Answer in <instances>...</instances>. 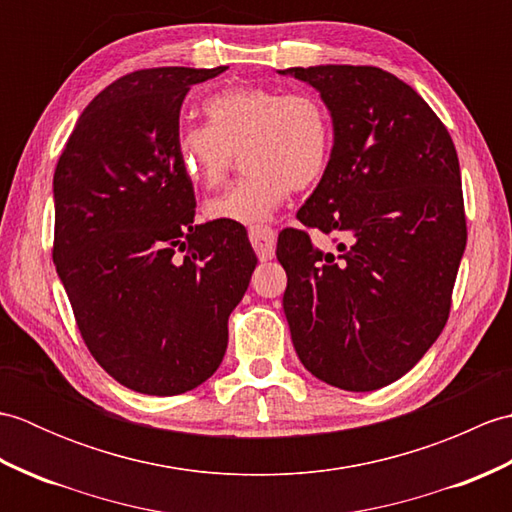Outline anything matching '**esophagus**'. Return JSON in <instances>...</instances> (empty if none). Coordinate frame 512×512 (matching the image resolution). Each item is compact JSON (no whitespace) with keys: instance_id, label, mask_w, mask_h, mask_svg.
I'll return each mask as SVG.
<instances>
[{"instance_id":"esophagus-1","label":"esophagus","mask_w":512,"mask_h":512,"mask_svg":"<svg viewBox=\"0 0 512 512\" xmlns=\"http://www.w3.org/2000/svg\"><path fill=\"white\" fill-rule=\"evenodd\" d=\"M250 237V244H253L257 257L262 259V262H268V259L275 257V242H277V235L270 226H253L248 231Z\"/></svg>"}]
</instances>
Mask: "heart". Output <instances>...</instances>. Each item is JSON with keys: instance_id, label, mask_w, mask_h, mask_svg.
Instances as JSON below:
<instances>
[{"instance_id": "obj_1", "label": "heart", "mask_w": 512, "mask_h": 512, "mask_svg": "<svg viewBox=\"0 0 512 512\" xmlns=\"http://www.w3.org/2000/svg\"><path fill=\"white\" fill-rule=\"evenodd\" d=\"M202 110L206 125H180L176 132V160L184 176L213 189L242 149L248 171L204 204L213 222L262 224L292 189L310 187L328 167L332 121L317 96L237 85L209 96Z\"/></svg>"}]
</instances>
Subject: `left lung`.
<instances>
[{
    "label": "left lung",
    "instance_id": "left-lung-1",
    "mask_svg": "<svg viewBox=\"0 0 512 512\" xmlns=\"http://www.w3.org/2000/svg\"><path fill=\"white\" fill-rule=\"evenodd\" d=\"M312 85L334 145L301 224L339 233L336 253L308 233L279 235L284 312L299 361L345 391L394 383L436 343L466 246L453 140L398 76L372 65L277 70Z\"/></svg>",
    "mask_w": 512,
    "mask_h": 512
}]
</instances>
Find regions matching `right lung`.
<instances>
[{
    "label": "right lung",
    "mask_w": 512,
    "mask_h": 512,
    "mask_svg": "<svg viewBox=\"0 0 512 512\" xmlns=\"http://www.w3.org/2000/svg\"><path fill=\"white\" fill-rule=\"evenodd\" d=\"M224 70L114 81L54 169L57 275L96 363L138 394H184L215 374L257 264L242 228L193 222V184L176 160L184 96Z\"/></svg>",
    "instance_id": "add662e5"
}]
</instances>
